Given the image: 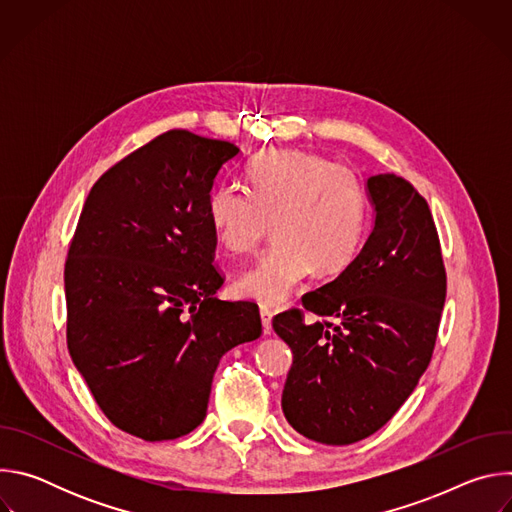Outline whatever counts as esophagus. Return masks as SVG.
I'll return each mask as SVG.
<instances>
[{
	"label": "esophagus",
	"instance_id": "34e87169",
	"mask_svg": "<svg viewBox=\"0 0 512 512\" xmlns=\"http://www.w3.org/2000/svg\"><path fill=\"white\" fill-rule=\"evenodd\" d=\"M261 324H263V332L265 334H271V320H273V312L271 310H267V308H261Z\"/></svg>",
	"mask_w": 512,
	"mask_h": 512
}]
</instances>
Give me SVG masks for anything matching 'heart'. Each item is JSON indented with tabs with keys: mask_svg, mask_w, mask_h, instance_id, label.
I'll return each mask as SVG.
<instances>
[{
	"mask_svg": "<svg viewBox=\"0 0 512 512\" xmlns=\"http://www.w3.org/2000/svg\"><path fill=\"white\" fill-rule=\"evenodd\" d=\"M251 192L223 182L208 196L212 231L227 251L273 247L233 283L237 298L279 308L306 275L352 263L367 233L369 198L356 172L312 152H265L247 170Z\"/></svg>",
	"mask_w": 512,
	"mask_h": 512,
	"instance_id": "b5f03b06",
	"label": "heart"
}]
</instances>
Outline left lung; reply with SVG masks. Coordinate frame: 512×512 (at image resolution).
<instances>
[{"instance_id": "1", "label": "left lung", "mask_w": 512, "mask_h": 512, "mask_svg": "<svg viewBox=\"0 0 512 512\" xmlns=\"http://www.w3.org/2000/svg\"><path fill=\"white\" fill-rule=\"evenodd\" d=\"M375 227L352 263L273 318L294 362L281 409L308 440L348 446L381 429L417 387L446 302L431 210L401 176L367 180Z\"/></svg>"}]
</instances>
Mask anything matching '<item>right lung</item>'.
<instances>
[{
	"instance_id": "add662e5",
	"label": "right lung",
	"mask_w": 512,
	"mask_h": 512,
	"mask_svg": "<svg viewBox=\"0 0 512 512\" xmlns=\"http://www.w3.org/2000/svg\"><path fill=\"white\" fill-rule=\"evenodd\" d=\"M239 154L172 129L91 188L64 265L66 344L107 419L145 442L206 417L223 354L261 336L259 308L214 298L208 196Z\"/></svg>"
}]
</instances>
